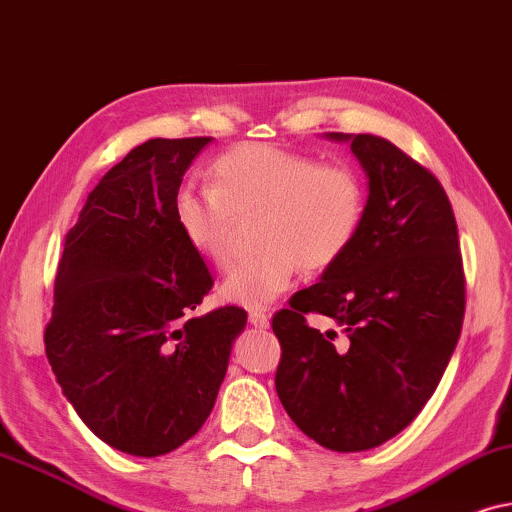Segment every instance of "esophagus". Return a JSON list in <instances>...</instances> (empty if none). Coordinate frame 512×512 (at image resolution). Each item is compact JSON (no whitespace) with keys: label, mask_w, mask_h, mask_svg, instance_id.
<instances>
[{"label":"esophagus","mask_w":512,"mask_h":512,"mask_svg":"<svg viewBox=\"0 0 512 512\" xmlns=\"http://www.w3.org/2000/svg\"><path fill=\"white\" fill-rule=\"evenodd\" d=\"M250 325L252 327H260V330H267L269 327V313L267 311H250Z\"/></svg>","instance_id":"esophagus-1"}]
</instances>
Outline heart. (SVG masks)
<instances>
[{
	"instance_id": "heart-1",
	"label": "heart",
	"mask_w": 512,
	"mask_h": 512,
	"mask_svg": "<svg viewBox=\"0 0 512 512\" xmlns=\"http://www.w3.org/2000/svg\"><path fill=\"white\" fill-rule=\"evenodd\" d=\"M173 213L185 241L217 269L234 260L238 220L260 215V252L220 285L224 302L257 311L290 288L299 267L318 274L342 260L363 224L365 194L349 168L252 142L213 163V187H182Z\"/></svg>"
}]
</instances>
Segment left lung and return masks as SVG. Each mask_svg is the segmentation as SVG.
I'll return each instance as SVG.
<instances>
[{
  "label": "left lung",
  "mask_w": 512,
  "mask_h": 512,
  "mask_svg": "<svg viewBox=\"0 0 512 512\" xmlns=\"http://www.w3.org/2000/svg\"><path fill=\"white\" fill-rule=\"evenodd\" d=\"M351 142L367 175L363 224L320 281L271 320L281 363L276 393L299 431L335 452L391 440L424 410L461 335L466 281L459 231L431 170L377 135ZM309 312L343 330L320 333Z\"/></svg>",
  "instance_id": "8db88e82"
}]
</instances>
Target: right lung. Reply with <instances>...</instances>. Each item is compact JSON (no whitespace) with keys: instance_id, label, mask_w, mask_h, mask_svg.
<instances>
[{"instance_id":"right-lung-1","label":"right lung","mask_w":512,"mask_h":512,"mask_svg":"<svg viewBox=\"0 0 512 512\" xmlns=\"http://www.w3.org/2000/svg\"><path fill=\"white\" fill-rule=\"evenodd\" d=\"M213 138H154L88 194L65 236L46 358L81 421L133 456L173 452L206 424L248 313L192 316L213 288L173 201Z\"/></svg>"}]
</instances>
